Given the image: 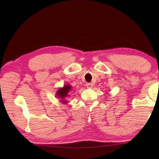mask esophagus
Returning <instances> with one entry per match:
<instances>
[{
	"mask_svg": "<svg viewBox=\"0 0 159 159\" xmlns=\"http://www.w3.org/2000/svg\"><path fill=\"white\" fill-rule=\"evenodd\" d=\"M86 86H87V88H89V89H91V88H92L93 85H92V83H87V85H86Z\"/></svg>",
	"mask_w": 159,
	"mask_h": 159,
	"instance_id": "esophagus-1",
	"label": "esophagus"
}]
</instances>
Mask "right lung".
Instances as JSON below:
<instances>
[{
    "label": "right lung",
    "instance_id": "right-lung-1",
    "mask_svg": "<svg viewBox=\"0 0 159 159\" xmlns=\"http://www.w3.org/2000/svg\"><path fill=\"white\" fill-rule=\"evenodd\" d=\"M72 89V87L70 85H64L61 88L58 89L56 92V96L60 99V102L63 104L67 103L68 102L66 98L70 96V92Z\"/></svg>",
    "mask_w": 159,
    "mask_h": 159
}]
</instances>
